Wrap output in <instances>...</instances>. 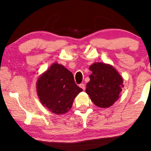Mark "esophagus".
<instances>
[{"instance_id": "34e87169", "label": "esophagus", "mask_w": 151, "mask_h": 151, "mask_svg": "<svg viewBox=\"0 0 151 151\" xmlns=\"http://www.w3.org/2000/svg\"><path fill=\"white\" fill-rule=\"evenodd\" d=\"M79 87H80V88H82V89H83V90H85V84H83V83L80 84V85H79Z\"/></svg>"}]
</instances>
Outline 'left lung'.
<instances>
[{"label": "left lung", "mask_w": 151, "mask_h": 151, "mask_svg": "<svg viewBox=\"0 0 151 151\" xmlns=\"http://www.w3.org/2000/svg\"><path fill=\"white\" fill-rule=\"evenodd\" d=\"M90 80L86 93L96 106L107 108L119 99L123 87V78L112 66L96 62L90 66Z\"/></svg>", "instance_id": "1"}]
</instances>
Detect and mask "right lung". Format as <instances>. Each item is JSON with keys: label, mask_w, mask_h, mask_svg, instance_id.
I'll return each mask as SVG.
<instances>
[{"label": "right lung", "mask_w": 151, "mask_h": 151, "mask_svg": "<svg viewBox=\"0 0 151 151\" xmlns=\"http://www.w3.org/2000/svg\"><path fill=\"white\" fill-rule=\"evenodd\" d=\"M83 91L76 84L73 73L58 63L52 64L37 82V91L41 103L56 114L67 112L76 96Z\"/></svg>", "instance_id": "right-lung-1"}]
</instances>
